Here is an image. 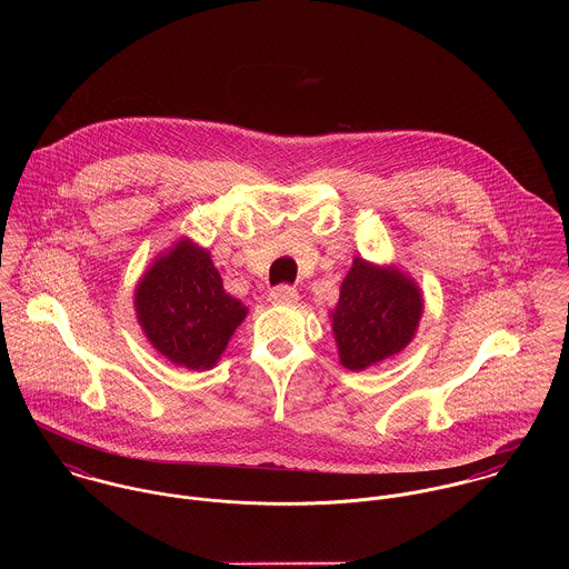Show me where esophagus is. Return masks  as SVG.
<instances>
[{
  "label": "esophagus",
  "mask_w": 569,
  "mask_h": 569,
  "mask_svg": "<svg viewBox=\"0 0 569 569\" xmlns=\"http://www.w3.org/2000/svg\"><path fill=\"white\" fill-rule=\"evenodd\" d=\"M298 291L293 287H287V284H280V287H273L269 291V300L273 305H296L298 302Z\"/></svg>",
  "instance_id": "esophagus-1"
}]
</instances>
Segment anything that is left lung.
Segmentation results:
<instances>
[{
	"instance_id": "obj_1",
	"label": "left lung",
	"mask_w": 569,
	"mask_h": 569,
	"mask_svg": "<svg viewBox=\"0 0 569 569\" xmlns=\"http://www.w3.org/2000/svg\"><path fill=\"white\" fill-rule=\"evenodd\" d=\"M422 309V291L409 273L355 256L328 313L339 363L361 372L399 355L416 337Z\"/></svg>"
}]
</instances>
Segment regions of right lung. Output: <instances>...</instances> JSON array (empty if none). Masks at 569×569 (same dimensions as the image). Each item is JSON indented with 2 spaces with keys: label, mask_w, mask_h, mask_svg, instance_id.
I'll return each mask as SVG.
<instances>
[{
  "label": "right lung",
  "mask_w": 569,
  "mask_h": 569,
  "mask_svg": "<svg viewBox=\"0 0 569 569\" xmlns=\"http://www.w3.org/2000/svg\"><path fill=\"white\" fill-rule=\"evenodd\" d=\"M136 318L170 363L210 370L226 352L247 307L223 289L210 251L188 237L158 253L136 284Z\"/></svg>",
  "instance_id": "obj_1"
}]
</instances>
